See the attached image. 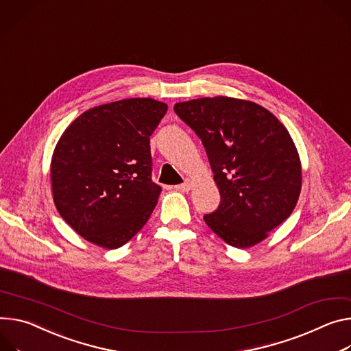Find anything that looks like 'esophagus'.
Returning <instances> with one entry per match:
<instances>
[{
  "mask_svg": "<svg viewBox=\"0 0 351 351\" xmlns=\"http://www.w3.org/2000/svg\"><path fill=\"white\" fill-rule=\"evenodd\" d=\"M176 190H180V192H189L190 189H192V182L190 180H184L182 184H178L175 186Z\"/></svg>",
  "mask_w": 351,
  "mask_h": 351,
  "instance_id": "obj_1",
  "label": "esophagus"
}]
</instances>
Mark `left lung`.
I'll return each instance as SVG.
<instances>
[{
    "instance_id": "1",
    "label": "left lung",
    "mask_w": 351,
    "mask_h": 351,
    "mask_svg": "<svg viewBox=\"0 0 351 351\" xmlns=\"http://www.w3.org/2000/svg\"><path fill=\"white\" fill-rule=\"evenodd\" d=\"M175 113L202 140L221 202L208 228L234 247H250L293 213L301 162L285 127L267 109L226 97L179 102Z\"/></svg>"
}]
</instances>
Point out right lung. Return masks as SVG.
I'll return each mask as SVG.
<instances>
[{"label": "right lung", "instance_id": "right-lung-1", "mask_svg": "<svg viewBox=\"0 0 351 351\" xmlns=\"http://www.w3.org/2000/svg\"><path fill=\"white\" fill-rule=\"evenodd\" d=\"M167 110L151 98L123 99L84 112L62 133L51 158L53 199L86 241L117 249L145 226L161 193L149 137Z\"/></svg>", "mask_w": 351, "mask_h": 351}]
</instances>
